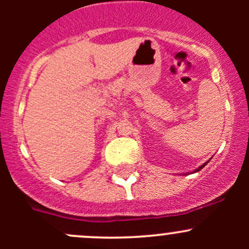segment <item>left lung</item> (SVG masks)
I'll use <instances>...</instances> for the list:
<instances>
[{"label": "left lung", "mask_w": 249, "mask_h": 249, "mask_svg": "<svg viewBox=\"0 0 249 249\" xmlns=\"http://www.w3.org/2000/svg\"><path fill=\"white\" fill-rule=\"evenodd\" d=\"M206 164H207V162H206ZM206 164H203V165H201V166H200V167H199V169H197V170H195V172L200 171V170H201V169H202V167H205V165H206Z\"/></svg>", "instance_id": "obj_1"}]
</instances>
